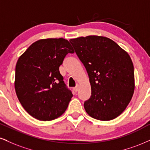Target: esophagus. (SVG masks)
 Returning a JSON list of instances; mask_svg holds the SVG:
<instances>
[{"instance_id": "34e87169", "label": "esophagus", "mask_w": 150, "mask_h": 150, "mask_svg": "<svg viewBox=\"0 0 150 150\" xmlns=\"http://www.w3.org/2000/svg\"><path fill=\"white\" fill-rule=\"evenodd\" d=\"M78 90H79V86H76V87H75V88H74V90L75 92H76L77 91H78Z\"/></svg>"}]
</instances>
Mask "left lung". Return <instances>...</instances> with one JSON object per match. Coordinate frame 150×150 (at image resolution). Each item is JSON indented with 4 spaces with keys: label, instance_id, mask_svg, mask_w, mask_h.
<instances>
[{
    "label": "left lung",
    "instance_id": "1",
    "mask_svg": "<svg viewBox=\"0 0 150 150\" xmlns=\"http://www.w3.org/2000/svg\"><path fill=\"white\" fill-rule=\"evenodd\" d=\"M69 42L89 76L92 94L84 103L87 113L102 121L118 117L135 88L134 64L128 53L106 37H81Z\"/></svg>",
    "mask_w": 150,
    "mask_h": 150
}]
</instances>
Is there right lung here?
<instances>
[{
  "label": "right lung",
  "mask_w": 150,
  "mask_h": 150,
  "mask_svg": "<svg viewBox=\"0 0 150 150\" xmlns=\"http://www.w3.org/2000/svg\"><path fill=\"white\" fill-rule=\"evenodd\" d=\"M74 53L63 38L40 40L28 48L16 64L14 88L20 103L31 116L41 121L64 113L73 97L59 71L67 53Z\"/></svg>",
  "instance_id": "1"
}]
</instances>
